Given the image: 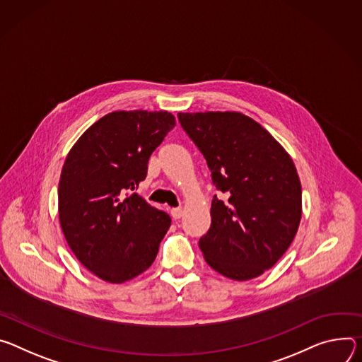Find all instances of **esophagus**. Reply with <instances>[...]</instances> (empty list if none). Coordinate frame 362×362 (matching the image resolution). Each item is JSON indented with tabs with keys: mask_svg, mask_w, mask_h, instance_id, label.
<instances>
[{
	"mask_svg": "<svg viewBox=\"0 0 362 362\" xmlns=\"http://www.w3.org/2000/svg\"><path fill=\"white\" fill-rule=\"evenodd\" d=\"M181 216H182V209H181V207H177V209H171V217H173L174 220H178V218H181Z\"/></svg>",
	"mask_w": 362,
	"mask_h": 362,
	"instance_id": "1",
	"label": "esophagus"
}]
</instances>
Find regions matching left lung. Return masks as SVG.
<instances>
[{"label":"left lung","instance_id":"obj_1","mask_svg":"<svg viewBox=\"0 0 362 362\" xmlns=\"http://www.w3.org/2000/svg\"><path fill=\"white\" fill-rule=\"evenodd\" d=\"M204 155L216 188L211 226L202 238L206 262L233 280L263 274L285 255L302 217V187L291 155L240 112L178 113Z\"/></svg>","mask_w":362,"mask_h":362}]
</instances>
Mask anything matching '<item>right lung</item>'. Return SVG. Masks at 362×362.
I'll return each mask as SVG.
<instances>
[{"label":"right lung","mask_w":362,"mask_h":362,"mask_svg":"<svg viewBox=\"0 0 362 362\" xmlns=\"http://www.w3.org/2000/svg\"><path fill=\"white\" fill-rule=\"evenodd\" d=\"M174 127L167 110H116L95 122L66 156L60 227L77 260L105 282L124 284L145 272L171 226L167 213L134 191L146 177L151 153Z\"/></svg>","instance_id":"1"}]
</instances>
